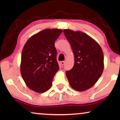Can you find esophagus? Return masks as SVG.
Returning a JSON list of instances; mask_svg holds the SVG:
<instances>
[{
    "label": "esophagus",
    "mask_w": 120,
    "mask_h": 120,
    "mask_svg": "<svg viewBox=\"0 0 120 120\" xmlns=\"http://www.w3.org/2000/svg\"><path fill=\"white\" fill-rule=\"evenodd\" d=\"M65 63V61H62V62H60V64H61V65H64Z\"/></svg>",
    "instance_id": "1"
}]
</instances>
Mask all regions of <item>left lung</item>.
I'll return each instance as SVG.
<instances>
[{
    "label": "left lung",
    "instance_id": "left-lung-1",
    "mask_svg": "<svg viewBox=\"0 0 120 120\" xmlns=\"http://www.w3.org/2000/svg\"><path fill=\"white\" fill-rule=\"evenodd\" d=\"M64 34L74 55V65L65 72L70 86L85 91L94 86L104 70V55L101 46L91 37L80 31L64 29Z\"/></svg>",
    "mask_w": 120,
    "mask_h": 120
}]
</instances>
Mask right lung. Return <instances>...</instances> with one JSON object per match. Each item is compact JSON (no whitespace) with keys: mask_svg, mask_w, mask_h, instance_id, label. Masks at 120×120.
Wrapping results in <instances>:
<instances>
[{"mask_svg":"<svg viewBox=\"0 0 120 120\" xmlns=\"http://www.w3.org/2000/svg\"><path fill=\"white\" fill-rule=\"evenodd\" d=\"M63 30L46 29L29 38L23 48L20 71L26 85L38 93L51 87L58 71L55 42Z\"/></svg>","mask_w":120,"mask_h":120,"instance_id":"add662e5","label":"right lung"}]
</instances>
